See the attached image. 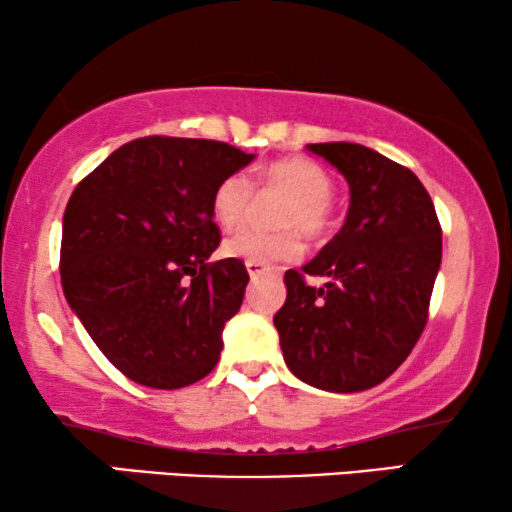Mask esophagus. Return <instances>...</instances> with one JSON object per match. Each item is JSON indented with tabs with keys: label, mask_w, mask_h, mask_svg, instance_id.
I'll use <instances>...</instances> for the list:
<instances>
[{
	"label": "esophagus",
	"mask_w": 512,
	"mask_h": 512,
	"mask_svg": "<svg viewBox=\"0 0 512 512\" xmlns=\"http://www.w3.org/2000/svg\"><path fill=\"white\" fill-rule=\"evenodd\" d=\"M247 272H249L251 280H256V277L268 275V272H275V268H270V265H265V263H254V261H249V263H247Z\"/></svg>",
	"instance_id": "obj_1"
}]
</instances>
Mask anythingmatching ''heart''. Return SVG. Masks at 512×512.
Here are the masks:
<instances>
[{"label": "heart", "mask_w": 512, "mask_h": 512, "mask_svg": "<svg viewBox=\"0 0 512 512\" xmlns=\"http://www.w3.org/2000/svg\"><path fill=\"white\" fill-rule=\"evenodd\" d=\"M258 183L263 190L284 192V199L277 207L275 223L284 225L280 230L247 228L235 232L223 244V251L230 258L254 263H282L296 261L303 254V240L298 235L303 230L308 237H324L334 225L331 218V192L334 183L320 164L308 157H284L265 164L258 171ZM254 185L244 174H230L216 185L211 197V211L218 225L237 228L247 221L254 209Z\"/></svg>", "instance_id": "obj_1"}]
</instances>
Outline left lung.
<instances>
[{"mask_svg": "<svg viewBox=\"0 0 512 512\" xmlns=\"http://www.w3.org/2000/svg\"><path fill=\"white\" fill-rule=\"evenodd\" d=\"M350 188L343 228L301 272H284L275 315L291 374L329 393L374 388L407 360L428 322L442 263L433 199L402 164L357 143H310ZM305 274L327 276L317 290Z\"/></svg>", "mask_w": 512, "mask_h": 512, "instance_id": "1", "label": "left lung"}]
</instances>
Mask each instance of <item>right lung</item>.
<instances>
[{"mask_svg":"<svg viewBox=\"0 0 512 512\" xmlns=\"http://www.w3.org/2000/svg\"><path fill=\"white\" fill-rule=\"evenodd\" d=\"M254 157L204 138H136L72 192L65 301L131 381L174 390L216 367L249 272L240 258L209 263L221 244L211 197Z\"/></svg>","mask_w":512,"mask_h":512,"instance_id":"obj_1","label":"right lung"}]
</instances>
